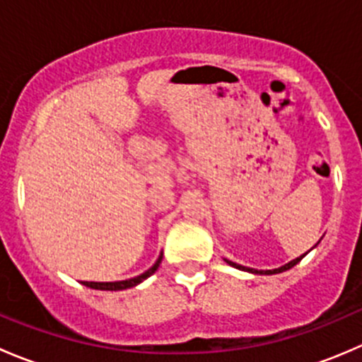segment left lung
I'll return each mask as SVG.
<instances>
[{
  "mask_svg": "<svg viewBox=\"0 0 362 362\" xmlns=\"http://www.w3.org/2000/svg\"><path fill=\"white\" fill-rule=\"evenodd\" d=\"M306 254H303V255H299V257H296V259H293V261L291 262H287V264H284V266H280V268H276V269H254V268H247V266H242V264H236V262H233V261H229V259H224L226 262H228L229 266H233V268H238V269H242V272H249V273H255V275H276V273H282V272H287V269H291L293 268V266H296L298 264L299 261H301L303 257H305Z\"/></svg>",
  "mask_w": 362,
  "mask_h": 362,
  "instance_id": "left-lung-1",
  "label": "left lung"
}]
</instances>
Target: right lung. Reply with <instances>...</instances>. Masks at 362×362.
Listing matches in <instances>:
<instances>
[{
	"mask_svg": "<svg viewBox=\"0 0 362 362\" xmlns=\"http://www.w3.org/2000/svg\"><path fill=\"white\" fill-rule=\"evenodd\" d=\"M160 261H163V252H160L158 261H156V264L152 266V268H148L147 272L141 273V275H138V276H134V279L120 280V282H83V286L90 287V289H98V291H124V289H131V287L138 286V284H141V282H144V280H147L151 275H154V273L158 272Z\"/></svg>",
	"mask_w": 362,
	"mask_h": 362,
	"instance_id": "add662e5",
	"label": "right lung"
}]
</instances>
